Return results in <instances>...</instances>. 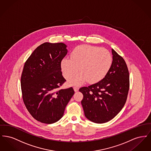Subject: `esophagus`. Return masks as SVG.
Wrapping results in <instances>:
<instances>
[{"label": "esophagus", "mask_w": 151, "mask_h": 151, "mask_svg": "<svg viewBox=\"0 0 151 151\" xmlns=\"http://www.w3.org/2000/svg\"><path fill=\"white\" fill-rule=\"evenodd\" d=\"M73 89L75 92H78L79 91V87L78 86H73Z\"/></svg>", "instance_id": "1"}]
</instances>
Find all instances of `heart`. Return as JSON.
<instances>
[{
	"label": "heart",
	"mask_w": 151,
	"mask_h": 151,
	"mask_svg": "<svg viewBox=\"0 0 151 151\" xmlns=\"http://www.w3.org/2000/svg\"><path fill=\"white\" fill-rule=\"evenodd\" d=\"M113 58L106 49L91 45H80L61 61L65 78L69 79L79 70L80 73L69 80L70 85H79L87 81L96 83L104 79L110 70Z\"/></svg>",
	"instance_id": "obj_1"
}]
</instances>
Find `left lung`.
Segmentation results:
<instances>
[{
  "mask_svg": "<svg viewBox=\"0 0 151 151\" xmlns=\"http://www.w3.org/2000/svg\"><path fill=\"white\" fill-rule=\"evenodd\" d=\"M112 65L106 76L79 91L83 94L81 105L86 118L96 123H106L117 115L124 106L129 88V72L124 59L115 50Z\"/></svg>",
  "mask_w": 151,
  "mask_h": 151,
  "instance_id": "obj_1",
  "label": "left lung"
}]
</instances>
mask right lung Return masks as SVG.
<instances>
[{
    "label": "right lung",
    "mask_w": 151,
    "mask_h": 151,
    "mask_svg": "<svg viewBox=\"0 0 151 151\" xmlns=\"http://www.w3.org/2000/svg\"><path fill=\"white\" fill-rule=\"evenodd\" d=\"M66 47L62 42L42 43L24 65L21 76L22 100L31 115L43 123L58 121L75 93L72 87L59 89L66 81L60 65L67 53Z\"/></svg>",
    "instance_id": "obj_1"
}]
</instances>
